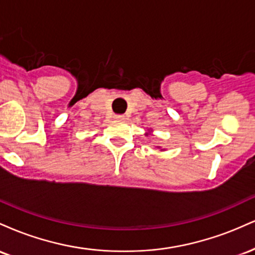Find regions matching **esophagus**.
<instances>
[{
	"label": "esophagus",
	"instance_id": "1",
	"mask_svg": "<svg viewBox=\"0 0 255 255\" xmlns=\"http://www.w3.org/2000/svg\"><path fill=\"white\" fill-rule=\"evenodd\" d=\"M116 120H125V115H115Z\"/></svg>",
	"mask_w": 255,
	"mask_h": 255
}]
</instances>
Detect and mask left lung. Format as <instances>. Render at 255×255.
Masks as SVG:
<instances>
[{"instance_id":"left-lung-1","label":"left lung","mask_w":255,"mask_h":255,"mask_svg":"<svg viewBox=\"0 0 255 255\" xmlns=\"http://www.w3.org/2000/svg\"><path fill=\"white\" fill-rule=\"evenodd\" d=\"M151 131H152V130H151ZM151 131L148 130V133H146V135H148V134H150ZM157 147H158V148H160V146H157ZM160 151H165V148H160Z\"/></svg>"}]
</instances>
